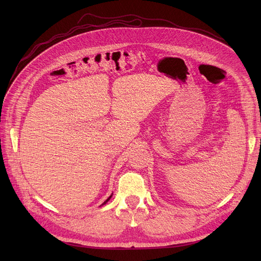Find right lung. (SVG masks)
Here are the masks:
<instances>
[{
	"label": "right lung",
	"mask_w": 261,
	"mask_h": 261,
	"mask_svg": "<svg viewBox=\"0 0 261 261\" xmlns=\"http://www.w3.org/2000/svg\"><path fill=\"white\" fill-rule=\"evenodd\" d=\"M111 198H112V195H111V196H110V197H109V198H108V199H107V200H106V201H105V202H103V203H102L101 205H105V204H106V203H107V202H108V201H109L110 199H111ZM101 205H100V206H101Z\"/></svg>",
	"instance_id": "obj_1"
}]
</instances>
